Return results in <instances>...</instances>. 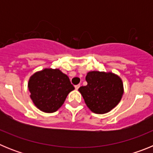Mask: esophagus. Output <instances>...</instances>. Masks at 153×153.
Wrapping results in <instances>:
<instances>
[{"instance_id": "esophagus-1", "label": "esophagus", "mask_w": 153, "mask_h": 153, "mask_svg": "<svg viewBox=\"0 0 153 153\" xmlns=\"http://www.w3.org/2000/svg\"><path fill=\"white\" fill-rule=\"evenodd\" d=\"M79 86H80V85H79V84L76 85V86H75V89H76V90H78V89L79 88Z\"/></svg>"}]
</instances>
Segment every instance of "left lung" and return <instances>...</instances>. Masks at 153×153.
<instances>
[{"label":"left lung","mask_w":153,"mask_h":153,"mask_svg":"<svg viewBox=\"0 0 153 153\" xmlns=\"http://www.w3.org/2000/svg\"><path fill=\"white\" fill-rule=\"evenodd\" d=\"M87 85L79 91L86 106L97 114H103L113 109L122 99L123 84L119 76L113 73L90 71L86 74Z\"/></svg>","instance_id":"obj_1"}]
</instances>
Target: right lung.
I'll list each match as a JSON object with an SVG mask.
<instances>
[{"label": "right lung", "mask_w": 153, "mask_h": 153, "mask_svg": "<svg viewBox=\"0 0 153 153\" xmlns=\"http://www.w3.org/2000/svg\"><path fill=\"white\" fill-rule=\"evenodd\" d=\"M28 89L36 107L45 113H53L63 105L74 86L68 76L60 70L50 68L31 76Z\"/></svg>", "instance_id": "add662e5"}]
</instances>
